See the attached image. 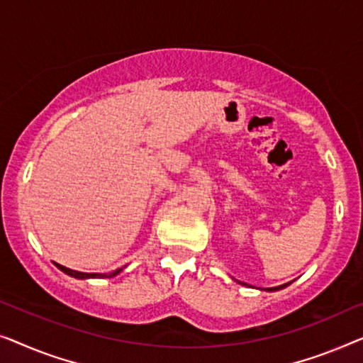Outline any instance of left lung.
<instances>
[{
  "label": "left lung",
  "instance_id": "8db88e82",
  "mask_svg": "<svg viewBox=\"0 0 363 363\" xmlns=\"http://www.w3.org/2000/svg\"><path fill=\"white\" fill-rule=\"evenodd\" d=\"M286 284H283V286H278V288H269V291H277V289H281V288H284Z\"/></svg>",
  "mask_w": 363,
  "mask_h": 363
}]
</instances>
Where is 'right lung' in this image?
I'll list each match as a JSON object with an SVG mask.
<instances>
[{
    "instance_id": "1",
    "label": "right lung",
    "mask_w": 363,
    "mask_h": 363,
    "mask_svg": "<svg viewBox=\"0 0 363 363\" xmlns=\"http://www.w3.org/2000/svg\"><path fill=\"white\" fill-rule=\"evenodd\" d=\"M55 267H57L59 269H62V272L65 273V274H69V277H74V278H80V279H85V278H111V277H116V274H118L121 269H116V272H113V273H108V274H100V273H80V272H74V269H70V268H65V267H62V264H59V263H55Z\"/></svg>"
}]
</instances>
